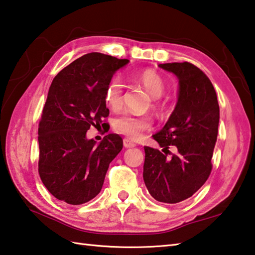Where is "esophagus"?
Wrapping results in <instances>:
<instances>
[{"label": "esophagus", "instance_id": "esophagus-1", "mask_svg": "<svg viewBox=\"0 0 255 255\" xmlns=\"http://www.w3.org/2000/svg\"><path fill=\"white\" fill-rule=\"evenodd\" d=\"M123 145H124V147H127V148L136 146V144H135L133 141H131V139L128 138V137H126V138L123 139Z\"/></svg>", "mask_w": 255, "mask_h": 255}]
</instances>
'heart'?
Segmentation results:
<instances>
[{
  "instance_id": "heart-1",
  "label": "heart",
  "mask_w": 255,
  "mask_h": 255,
  "mask_svg": "<svg viewBox=\"0 0 255 255\" xmlns=\"http://www.w3.org/2000/svg\"><path fill=\"white\" fill-rule=\"evenodd\" d=\"M132 79L141 85L153 97L152 109L159 111L162 109V103L159 97L165 91V81L158 72L153 69H145L132 75ZM122 92L123 84L119 77H113L109 80L105 90V101L109 109L113 111L119 110L122 107ZM113 128L118 133L126 135L131 139H137L142 136L144 132L152 128V121L148 117H138L133 114H123L117 118L113 122Z\"/></svg>"
}]
</instances>
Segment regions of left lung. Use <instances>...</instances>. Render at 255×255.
Here are the masks:
<instances>
[{
	"label": "left lung",
	"mask_w": 255,
	"mask_h": 255,
	"mask_svg": "<svg viewBox=\"0 0 255 255\" xmlns=\"http://www.w3.org/2000/svg\"><path fill=\"white\" fill-rule=\"evenodd\" d=\"M159 67L177 76L178 101L165 127L153 135L163 152L144 146L143 178L154 199L177 204L193 196L209 177L220 110L214 86L198 67L188 61ZM170 144L178 147L176 154L169 152Z\"/></svg>",
	"instance_id": "left-lung-1"
}]
</instances>
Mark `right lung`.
Returning <instances> with one entry per match:
<instances>
[{
    "label": "right lung",
    "instance_id": "obj_1",
    "mask_svg": "<svg viewBox=\"0 0 255 255\" xmlns=\"http://www.w3.org/2000/svg\"><path fill=\"white\" fill-rule=\"evenodd\" d=\"M128 62L100 53L86 54L51 82L38 124V173L55 198L81 205L100 193L123 141L118 134H108L96 145L86 133L90 127H107L106 87Z\"/></svg>",
    "mask_w": 255,
    "mask_h": 255
}]
</instances>
